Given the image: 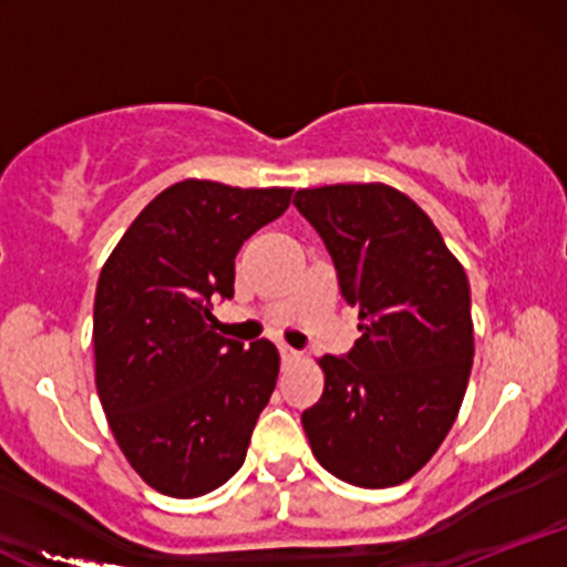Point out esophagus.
Segmentation results:
<instances>
[{
  "instance_id": "34e87169",
  "label": "esophagus",
  "mask_w": 567,
  "mask_h": 567,
  "mask_svg": "<svg viewBox=\"0 0 567 567\" xmlns=\"http://www.w3.org/2000/svg\"><path fill=\"white\" fill-rule=\"evenodd\" d=\"M279 357H282V362H298L301 360V351H296V349H290V347H279Z\"/></svg>"
}]
</instances>
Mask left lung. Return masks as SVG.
I'll return each instance as SVG.
<instances>
[{
    "label": "left lung",
    "mask_w": 567,
    "mask_h": 567,
    "mask_svg": "<svg viewBox=\"0 0 567 567\" xmlns=\"http://www.w3.org/2000/svg\"><path fill=\"white\" fill-rule=\"evenodd\" d=\"M292 205L324 239L362 330L347 357L317 360L324 389L301 415L311 453L349 485H400L437 453L464 402L470 279L432 218L394 186L301 188Z\"/></svg>",
    "instance_id": "8db88e82"
}]
</instances>
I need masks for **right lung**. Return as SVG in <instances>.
Returning a JSON list of instances; mask_svg holds the SVG:
<instances>
[{"instance_id":"1","label":"right lung","mask_w":567,"mask_h":567,"mask_svg":"<svg viewBox=\"0 0 567 567\" xmlns=\"http://www.w3.org/2000/svg\"><path fill=\"white\" fill-rule=\"evenodd\" d=\"M290 194L178 181L143 207L97 277V396L130 466L165 496L224 485L275 392V343L218 336L210 306L234 296L239 247L288 210Z\"/></svg>"}]
</instances>
